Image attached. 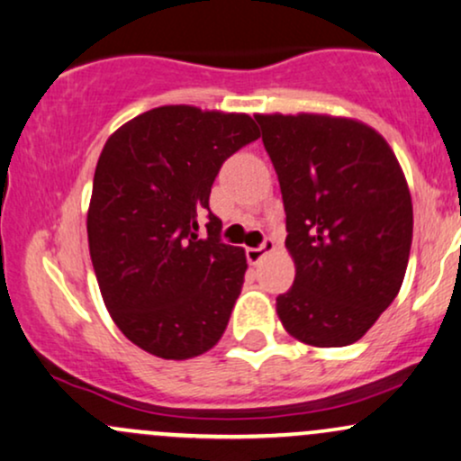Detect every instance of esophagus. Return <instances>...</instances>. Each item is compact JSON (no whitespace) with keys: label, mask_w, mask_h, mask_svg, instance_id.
Listing matches in <instances>:
<instances>
[{"label":"esophagus","mask_w":461,"mask_h":461,"mask_svg":"<svg viewBox=\"0 0 461 461\" xmlns=\"http://www.w3.org/2000/svg\"><path fill=\"white\" fill-rule=\"evenodd\" d=\"M271 251H275V240L271 236H267L262 240L260 247H249L247 249V260H249V264H258V262H262V258L268 256Z\"/></svg>","instance_id":"1"}]
</instances>
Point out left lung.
<instances>
[{
	"label": "left lung",
	"instance_id": "obj_1",
	"mask_svg": "<svg viewBox=\"0 0 461 461\" xmlns=\"http://www.w3.org/2000/svg\"><path fill=\"white\" fill-rule=\"evenodd\" d=\"M285 210L294 284L285 331L312 347L359 340L393 303L410 260L411 199L393 149L368 125L325 114H258Z\"/></svg>",
	"mask_w": 461,
	"mask_h": 461
}]
</instances>
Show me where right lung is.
<instances>
[{
    "mask_svg": "<svg viewBox=\"0 0 461 461\" xmlns=\"http://www.w3.org/2000/svg\"><path fill=\"white\" fill-rule=\"evenodd\" d=\"M249 114L162 105L128 121L99 156L88 249L105 308L128 340L164 359L212 348L245 282L240 247L221 240L210 190L221 167L258 140ZM209 236H198V219Z\"/></svg>",
    "mask_w": 461,
    "mask_h": 461,
    "instance_id": "right-lung-1",
    "label": "right lung"
}]
</instances>
